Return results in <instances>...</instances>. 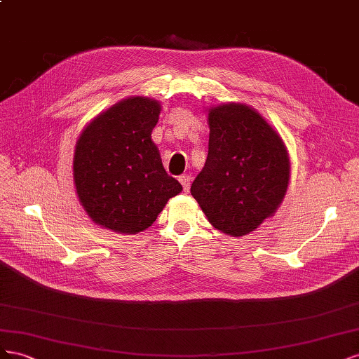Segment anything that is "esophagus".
<instances>
[{
    "label": "esophagus",
    "mask_w": 359,
    "mask_h": 359,
    "mask_svg": "<svg viewBox=\"0 0 359 359\" xmlns=\"http://www.w3.org/2000/svg\"><path fill=\"white\" fill-rule=\"evenodd\" d=\"M182 187H183V191L188 192L189 191V187H191V176L189 174H183V176L179 177Z\"/></svg>",
    "instance_id": "34e87169"
}]
</instances>
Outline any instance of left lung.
Wrapping results in <instances>:
<instances>
[{"mask_svg":"<svg viewBox=\"0 0 359 359\" xmlns=\"http://www.w3.org/2000/svg\"><path fill=\"white\" fill-rule=\"evenodd\" d=\"M209 153L191 196L215 229L233 238L272 217L287 192L290 161L281 137L245 104L209 109Z\"/></svg>","mask_w":359,"mask_h":359,"instance_id":"8db88e82","label":"left lung"}]
</instances>
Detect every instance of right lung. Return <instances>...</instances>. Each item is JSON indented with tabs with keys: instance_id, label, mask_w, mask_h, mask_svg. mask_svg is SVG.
<instances>
[{
	"instance_id": "obj_1",
	"label": "right lung",
	"mask_w": 359,
	"mask_h": 359,
	"mask_svg": "<svg viewBox=\"0 0 359 359\" xmlns=\"http://www.w3.org/2000/svg\"><path fill=\"white\" fill-rule=\"evenodd\" d=\"M161 114L155 99H123L91 120L74 155V182L91 221L121 234L149 229L167 201L182 192L167 174L151 130Z\"/></svg>"
}]
</instances>
